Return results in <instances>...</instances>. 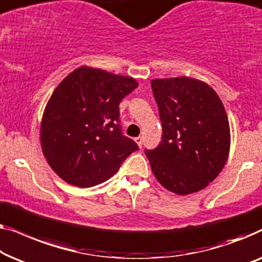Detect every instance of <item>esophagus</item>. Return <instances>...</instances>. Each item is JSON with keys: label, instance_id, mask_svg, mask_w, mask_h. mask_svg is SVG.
Returning a JSON list of instances; mask_svg holds the SVG:
<instances>
[{"label": "esophagus", "instance_id": "34e87169", "mask_svg": "<svg viewBox=\"0 0 262 262\" xmlns=\"http://www.w3.org/2000/svg\"><path fill=\"white\" fill-rule=\"evenodd\" d=\"M134 140H135V142L138 143V145H139V147H142V143H143V139H142V136H138V138H135Z\"/></svg>", "mask_w": 262, "mask_h": 262}]
</instances>
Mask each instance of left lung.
Instances as JSON below:
<instances>
[{"label": "left lung", "instance_id": "obj_1", "mask_svg": "<svg viewBox=\"0 0 262 262\" xmlns=\"http://www.w3.org/2000/svg\"><path fill=\"white\" fill-rule=\"evenodd\" d=\"M150 85L163 124L159 145L145 149L150 168L172 192H197L228 159L230 132L224 106L215 90L198 79H154Z\"/></svg>", "mask_w": 262, "mask_h": 262}]
</instances>
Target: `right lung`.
Here are the masks:
<instances>
[{"mask_svg":"<svg viewBox=\"0 0 262 262\" xmlns=\"http://www.w3.org/2000/svg\"><path fill=\"white\" fill-rule=\"evenodd\" d=\"M138 88L132 77L76 69L57 86L43 112V156L66 183L98 185L115 174L139 146L123 135L119 105Z\"/></svg>","mask_w":262,"mask_h":262,"instance_id":"1","label":"right lung"}]
</instances>
